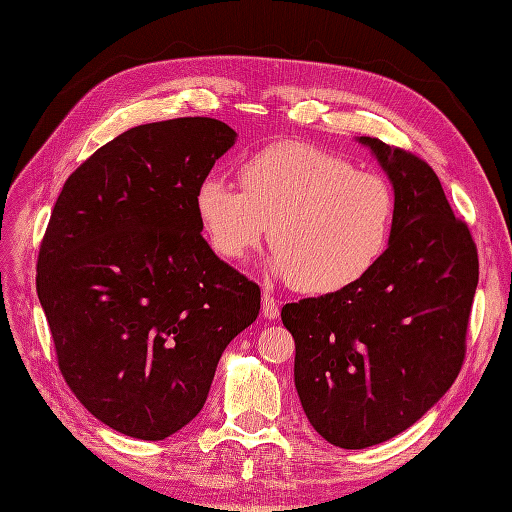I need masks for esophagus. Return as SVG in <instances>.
Segmentation results:
<instances>
[{"mask_svg":"<svg viewBox=\"0 0 512 512\" xmlns=\"http://www.w3.org/2000/svg\"><path fill=\"white\" fill-rule=\"evenodd\" d=\"M261 313H264L266 320H277L279 316V303L270 292L261 294Z\"/></svg>","mask_w":512,"mask_h":512,"instance_id":"1","label":"esophagus"}]
</instances>
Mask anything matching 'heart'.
<instances>
[{
    "instance_id": "heart-1",
    "label": "heart",
    "mask_w": 512,
    "mask_h": 512,
    "mask_svg": "<svg viewBox=\"0 0 512 512\" xmlns=\"http://www.w3.org/2000/svg\"><path fill=\"white\" fill-rule=\"evenodd\" d=\"M242 192L205 177L194 212L212 251L242 261L270 227L272 270L300 292L357 283L385 255L396 194L387 179L303 142H279L240 166Z\"/></svg>"
}]
</instances>
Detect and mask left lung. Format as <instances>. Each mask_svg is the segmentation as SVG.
Here are the masks:
<instances>
[{"label":"left lung","mask_w":512,"mask_h":512,"mask_svg":"<svg viewBox=\"0 0 512 512\" xmlns=\"http://www.w3.org/2000/svg\"><path fill=\"white\" fill-rule=\"evenodd\" d=\"M396 194L385 255L344 290L287 303L294 383L311 426L361 450L413 426L454 383L478 285V251L422 157L361 136Z\"/></svg>","instance_id":"left-lung-1"}]
</instances>
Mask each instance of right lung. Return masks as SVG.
I'll return each instance as SVG.
<instances>
[{
	"mask_svg": "<svg viewBox=\"0 0 512 512\" xmlns=\"http://www.w3.org/2000/svg\"><path fill=\"white\" fill-rule=\"evenodd\" d=\"M235 131L207 116L127 129L64 183L36 292L58 368L103 424L162 441L199 415L259 285L203 240L194 192Z\"/></svg>",
	"mask_w": 512,
	"mask_h": 512,
	"instance_id": "1",
	"label": "right lung"
}]
</instances>
